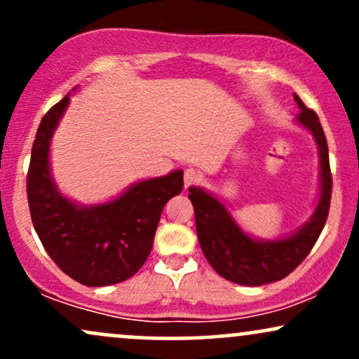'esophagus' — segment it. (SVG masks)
I'll return each instance as SVG.
<instances>
[{"label": "esophagus", "instance_id": "esophagus-1", "mask_svg": "<svg viewBox=\"0 0 359 359\" xmlns=\"http://www.w3.org/2000/svg\"><path fill=\"white\" fill-rule=\"evenodd\" d=\"M197 180H199V172H197L196 168H185V172H184V185H185V189L191 187V185L194 182H197Z\"/></svg>", "mask_w": 359, "mask_h": 359}]
</instances>
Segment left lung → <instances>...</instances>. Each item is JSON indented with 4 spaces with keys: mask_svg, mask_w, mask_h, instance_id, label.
I'll list each match as a JSON object with an SVG mask.
<instances>
[{
    "mask_svg": "<svg viewBox=\"0 0 359 359\" xmlns=\"http://www.w3.org/2000/svg\"><path fill=\"white\" fill-rule=\"evenodd\" d=\"M294 100L300 109L297 123L311 131L317 143L320 167L317 205L297 231L277 240H258L243 231L214 194L196 185L189 187V199L196 212L197 238L204 257L221 277L240 285L259 287L285 278L311 253L327 219L332 189L327 142L317 114L306 108L297 94H294Z\"/></svg>",
    "mask_w": 359,
    "mask_h": 359,
    "instance_id": "1",
    "label": "left lung"
}]
</instances>
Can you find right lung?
<instances>
[{"label":"right lung","instance_id":"obj_1","mask_svg":"<svg viewBox=\"0 0 359 359\" xmlns=\"http://www.w3.org/2000/svg\"><path fill=\"white\" fill-rule=\"evenodd\" d=\"M69 102L71 94L48 109L32 147L27 177L32 221L64 273L88 287L113 285L145 263L163 205L182 192L184 172L140 180L102 204L84 205L65 197L52 175L50 145Z\"/></svg>","mask_w":359,"mask_h":359}]
</instances>
